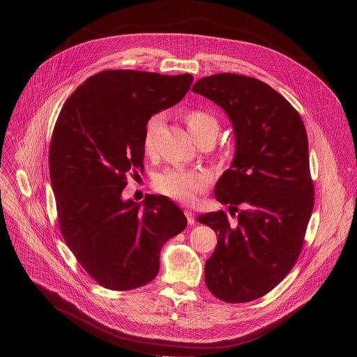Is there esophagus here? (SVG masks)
Listing matches in <instances>:
<instances>
[{
	"instance_id": "1",
	"label": "esophagus",
	"mask_w": 357,
	"mask_h": 357,
	"mask_svg": "<svg viewBox=\"0 0 357 357\" xmlns=\"http://www.w3.org/2000/svg\"><path fill=\"white\" fill-rule=\"evenodd\" d=\"M184 214H185V217H187V221H188V224H190V225L195 224V217H194V213H192L191 210L185 208V210H184Z\"/></svg>"
}]
</instances>
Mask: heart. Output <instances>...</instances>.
Here are the masks:
<instances>
[{
  "label": "heart",
  "instance_id": "obj_1",
  "mask_svg": "<svg viewBox=\"0 0 357 357\" xmlns=\"http://www.w3.org/2000/svg\"><path fill=\"white\" fill-rule=\"evenodd\" d=\"M184 122L194 140L199 137L210 136L215 139L218 133V122L210 114L192 109L184 115ZM163 123V116L160 114L153 115L144 128L143 133V149L146 153H151L155 144L158 132ZM156 188L180 202H192L199 192L207 187V176L202 172H188V170H166L160 173L155 180Z\"/></svg>",
  "mask_w": 357,
  "mask_h": 357
}]
</instances>
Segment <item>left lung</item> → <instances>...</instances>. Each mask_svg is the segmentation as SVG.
<instances>
[{"label":"left lung","instance_id":"8db88e82","mask_svg":"<svg viewBox=\"0 0 357 357\" xmlns=\"http://www.w3.org/2000/svg\"><path fill=\"white\" fill-rule=\"evenodd\" d=\"M192 92L220 105L235 135L214 197L238 220L229 224L222 210L198 217L218 236L204 282L218 300L249 303L279 284L303 249L313 208L305 126L280 93L246 75L204 77Z\"/></svg>","mask_w":357,"mask_h":357}]
</instances>
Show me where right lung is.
Segmentation results:
<instances>
[{
  "mask_svg": "<svg viewBox=\"0 0 357 357\" xmlns=\"http://www.w3.org/2000/svg\"><path fill=\"white\" fill-rule=\"evenodd\" d=\"M194 77L105 70L64 102L52 135L50 172L61 235L102 287L132 290L159 271L162 246L187 218L165 195L125 201L126 174L143 170L147 121L180 102Z\"/></svg>",
  "mask_w": 357,
  "mask_h": 357,
  "instance_id": "right-lung-1",
  "label": "right lung"
}]
</instances>
